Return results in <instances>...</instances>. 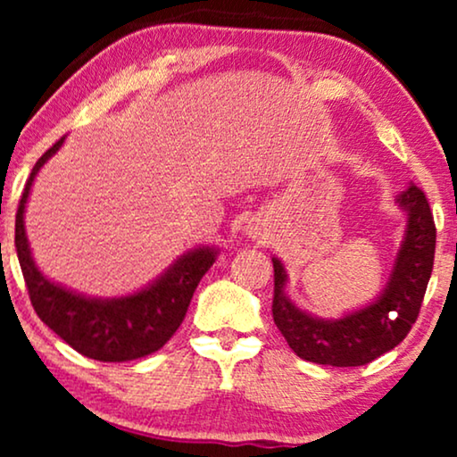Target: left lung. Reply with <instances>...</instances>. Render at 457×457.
<instances>
[{"instance_id":"8db88e82","label":"left lung","mask_w":457,"mask_h":457,"mask_svg":"<svg viewBox=\"0 0 457 457\" xmlns=\"http://www.w3.org/2000/svg\"><path fill=\"white\" fill-rule=\"evenodd\" d=\"M397 205L408 224L389 283L370 305L352 314L324 320L299 310L285 293V266L272 258L274 324L302 360L339 368L364 366L408 337L433 272L436 228L428 199L416 185L399 193Z\"/></svg>"}]
</instances>
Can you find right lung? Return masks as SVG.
<instances>
[{
  "label": "right lung",
  "mask_w": 457,
  "mask_h": 457,
  "mask_svg": "<svg viewBox=\"0 0 457 457\" xmlns=\"http://www.w3.org/2000/svg\"><path fill=\"white\" fill-rule=\"evenodd\" d=\"M64 139L66 137L55 141L37 160L16 212L14 243L30 303L41 322H46L74 352L87 358L99 361L145 358L164 347L166 341L177 333L199 280L216 262L218 249H191L180 255L152 285L124 297H87L43 277L30 255L27 230H24V208L37 172L58 152Z\"/></svg>",
  "instance_id": "obj_1"
}]
</instances>
